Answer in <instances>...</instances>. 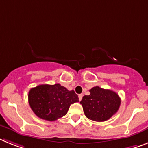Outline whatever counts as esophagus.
Segmentation results:
<instances>
[{
	"instance_id": "esophagus-1",
	"label": "esophagus",
	"mask_w": 148,
	"mask_h": 148,
	"mask_svg": "<svg viewBox=\"0 0 148 148\" xmlns=\"http://www.w3.org/2000/svg\"><path fill=\"white\" fill-rule=\"evenodd\" d=\"M78 98H79V100H80V101H81L82 98H83V94H80V95H78Z\"/></svg>"
}]
</instances>
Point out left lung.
<instances>
[{
    "label": "left lung",
    "mask_w": 148,
    "mask_h": 148,
    "mask_svg": "<svg viewBox=\"0 0 148 148\" xmlns=\"http://www.w3.org/2000/svg\"><path fill=\"white\" fill-rule=\"evenodd\" d=\"M89 95H84L80 104L88 119L97 122L108 120L116 114L121 100L117 93L95 86L89 90Z\"/></svg>",
    "instance_id": "8db88e82"
}]
</instances>
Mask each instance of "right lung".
<instances>
[{
	"mask_svg": "<svg viewBox=\"0 0 148 148\" xmlns=\"http://www.w3.org/2000/svg\"><path fill=\"white\" fill-rule=\"evenodd\" d=\"M28 96L33 112L40 119L48 121L62 117L71 104L79 101L74 90L69 91L59 84H43L32 88Z\"/></svg>",
	"mask_w": 148,
	"mask_h": 148,
	"instance_id": "obj_1",
	"label": "right lung"
}]
</instances>
